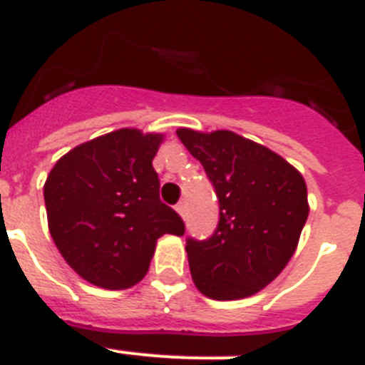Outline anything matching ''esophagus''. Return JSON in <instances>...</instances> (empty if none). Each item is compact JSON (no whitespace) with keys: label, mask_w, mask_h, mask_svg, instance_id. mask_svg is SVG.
<instances>
[{"label":"esophagus","mask_w":365,"mask_h":365,"mask_svg":"<svg viewBox=\"0 0 365 365\" xmlns=\"http://www.w3.org/2000/svg\"><path fill=\"white\" fill-rule=\"evenodd\" d=\"M175 210H177V212H179L180 218H185V216H186V203H185V201H180V203H177Z\"/></svg>","instance_id":"1"}]
</instances>
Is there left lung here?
Segmentation results:
<instances>
[{"instance_id":"1","label":"left lung","mask_w":365,"mask_h":365,"mask_svg":"<svg viewBox=\"0 0 365 365\" xmlns=\"http://www.w3.org/2000/svg\"><path fill=\"white\" fill-rule=\"evenodd\" d=\"M215 185L220 222L207 240H186L190 272L212 300L252 297L293 257L309 215L306 180L269 147L231 130H177Z\"/></svg>"}]
</instances>
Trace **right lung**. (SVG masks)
<instances>
[{
  "instance_id": "1",
  "label": "right lung",
  "mask_w": 365,
  "mask_h": 365,
  "mask_svg": "<svg viewBox=\"0 0 365 365\" xmlns=\"http://www.w3.org/2000/svg\"><path fill=\"white\" fill-rule=\"evenodd\" d=\"M164 134L119 128L68 150L44 182L48 230L74 272L102 289L143 279L162 235H185L160 201L153 158Z\"/></svg>"
}]
</instances>
